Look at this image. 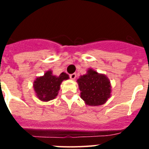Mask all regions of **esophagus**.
<instances>
[{
	"mask_svg": "<svg viewBox=\"0 0 149 149\" xmlns=\"http://www.w3.org/2000/svg\"><path fill=\"white\" fill-rule=\"evenodd\" d=\"M76 76H77V74H76L75 73H73V74H69V77H70L72 80H74V79L76 78Z\"/></svg>",
	"mask_w": 149,
	"mask_h": 149,
	"instance_id": "1",
	"label": "esophagus"
}]
</instances>
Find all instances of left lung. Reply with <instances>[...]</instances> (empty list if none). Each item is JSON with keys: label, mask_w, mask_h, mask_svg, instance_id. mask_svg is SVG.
<instances>
[{"label": "left lung", "mask_w": 149, "mask_h": 149, "mask_svg": "<svg viewBox=\"0 0 149 149\" xmlns=\"http://www.w3.org/2000/svg\"><path fill=\"white\" fill-rule=\"evenodd\" d=\"M81 98L87 105L98 106L110 98L111 89L108 78L89 68L87 74L77 80Z\"/></svg>", "instance_id": "1"}]
</instances>
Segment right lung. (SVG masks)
<instances>
[{
  "instance_id": "right-lung-1",
  "label": "right lung",
  "mask_w": 149,
  "mask_h": 149,
  "mask_svg": "<svg viewBox=\"0 0 149 149\" xmlns=\"http://www.w3.org/2000/svg\"><path fill=\"white\" fill-rule=\"evenodd\" d=\"M68 78V74L64 72L59 76H55L52 74L51 71H48L44 76L37 77L34 81L33 87L36 95L43 101L54 99L58 94L62 81Z\"/></svg>"
}]
</instances>
